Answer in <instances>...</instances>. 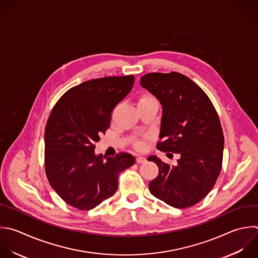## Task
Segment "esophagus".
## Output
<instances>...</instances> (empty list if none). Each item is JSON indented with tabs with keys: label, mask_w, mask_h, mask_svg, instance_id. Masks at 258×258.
<instances>
[{
	"label": "esophagus",
	"mask_w": 258,
	"mask_h": 258,
	"mask_svg": "<svg viewBox=\"0 0 258 258\" xmlns=\"http://www.w3.org/2000/svg\"><path fill=\"white\" fill-rule=\"evenodd\" d=\"M145 161H146V158L143 157V156H138V157L136 158V162H137V163H143V162H145Z\"/></svg>",
	"instance_id": "34e87169"
}]
</instances>
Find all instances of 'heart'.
Here are the masks:
<instances>
[{"label": "heart", "instance_id": "b5f03b06", "mask_svg": "<svg viewBox=\"0 0 258 258\" xmlns=\"http://www.w3.org/2000/svg\"><path fill=\"white\" fill-rule=\"evenodd\" d=\"M151 99H154V98L151 97L150 95H142V96L139 98V102H138V103L143 102V101H147V100H151ZM135 146H136V148H138V149H141V148L143 147V145H142L141 143H136Z\"/></svg>", "mask_w": 258, "mask_h": 258}]
</instances>
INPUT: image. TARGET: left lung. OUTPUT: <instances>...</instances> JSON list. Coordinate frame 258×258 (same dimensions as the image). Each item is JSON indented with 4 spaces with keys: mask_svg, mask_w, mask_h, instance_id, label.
<instances>
[{
    "mask_svg": "<svg viewBox=\"0 0 258 258\" xmlns=\"http://www.w3.org/2000/svg\"><path fill=\"white\" fill-rule=\"evenodd\" d=\"M140 84L162 105L157 149L180 155L175 166L148 157L158 166L149 190L171 207L189 208L211 191L222 168L224 135L218 113L207 94L179 73L146 74Z\"/></svg>",
    "mask_w": 258,
    "mask_h": 258,
    "instance_id": "obj_1",
    "label": "left lung"
}]
</instances>
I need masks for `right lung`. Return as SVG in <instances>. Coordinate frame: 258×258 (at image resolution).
Segmentation results:
<instances>
[{
  "mask_svg": "<svg viewBox=\"0 0 258 258\" xmlns=\"http://www.w3.org/2000/svg\"><path fill=\"white\" fill-rule=\"evenodd\" d=\"M135 77H106L66 92L54 105L45 127L44 166L47 179L70 206L89 211L112 197L119 174L135 163L120 152L95 154V143L110 126L114 108L132 90Z\"/></svg>",
  "mask_w": 258,
  "mask_h": 258,
  "instance_id": "add662e5",
  "label": "right lung"
}]
</instances>
